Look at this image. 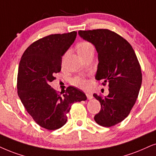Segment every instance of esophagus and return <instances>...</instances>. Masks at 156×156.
<instances>
[{
  "label": "esophagus",
  "mask_w": 156,
  "mask_h": 156,
  "mask_svg": "<svg viewBox=\"0 0 156 156\" xmlns=\"http://www.w3.org/2000/svg\"><path fill=\"white\" fill-rule=\"evenodd\" d=\"M86 96H87L88 100L92 99V98H94V96H93V94H90V93H87V94H86Z\"/></svg>",
  "instance_id": "obj_1"
}]
</instances>
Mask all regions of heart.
Instances as JSON below:
<instances>
[{
  "mask_svg": "<svg viewBox=\"0 0 156 156\" xmlns=\"http://www.w3.org/2000/svg\"><path fill=\"white\" fill-rule=\"evenodd\" d=\"M94 50V47L90 43L88 42H82L79 43L77 46V51H78V55H83L85 53L88 52V51ZM73 83L75 85L79 86L82 88H85L87 87L88 82L82 78H76L73 80Z\"/></svg>",
  "mask_w": 156,
  "mask_h": 156,
  "instance_id": "1",
  "label": "heart"
}]
</instances>
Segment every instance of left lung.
Segmentation results:
<instances>
[{"instance_id":"1","label":"left lung","mask_w":156,"mask_h":156,"mask_svg":"<svg viewBox=\"0 0 156 156\" xmlns=\"http://www.w3.org/2000/svg\"><path fill=\"white\" fill-rule=\"evenodd\" d=\"M78 34L97 51L96 79L109 83L107 96L94 94L101 104L94 120L103 127H112L123 121L135 105L142 84L140 66L130 44L117 33L94 29L79 31Z\"/></svg>"}]
</instances>
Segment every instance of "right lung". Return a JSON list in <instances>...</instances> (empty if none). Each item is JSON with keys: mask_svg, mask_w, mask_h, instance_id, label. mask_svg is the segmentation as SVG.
I'll return each mask as SVG.
<instances>
[{"mask_svg": "<svg viewBox=\"0 0 156 156\" xmlns=\"http://www.w3.org/2000/svg\"><path fill=\"white\" fill-rule=\"evenodd\" d=\"M77 32L51 34L29 46L21 57L17 77L18 95L26 110L39 126L49 130L62 127L74 102L86 101V94L70 86L58 94L50 86L61 70L62 57Z\"/></svg>", "mask_w": 156, "mask_h": 156, "instance_id": "add662e5", "label": "right lung"}]
</instances>
